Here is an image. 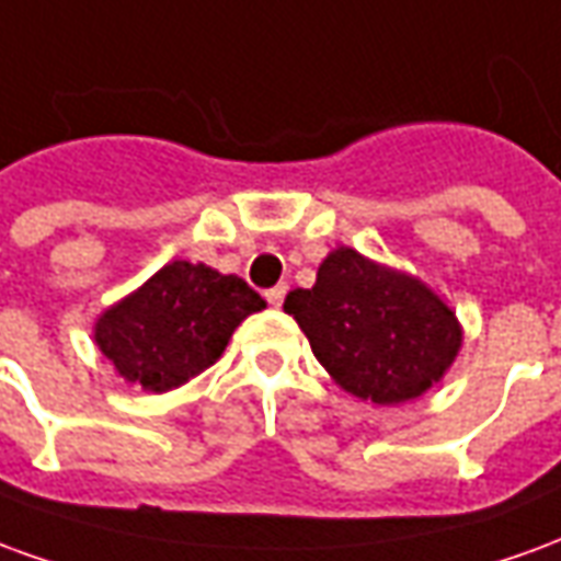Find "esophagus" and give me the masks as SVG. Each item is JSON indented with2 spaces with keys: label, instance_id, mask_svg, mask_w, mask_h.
<instances>
[{
  "label": "esophagus",
  "instance_id": "1",
  "mask_svg": "<svg viewBox=\"0 0 561 561\" xmlns=\"http://www.w3.org/2000/svg\"><path fill=\"white\" fill-rule=\"evenodd\" d=\"M285 285H276V288H270V291H264V297H267L270 306H282V300H285Z\"/></svg>",
  "mask_w": 561,
  "mask_h": 561
}]
</instances>
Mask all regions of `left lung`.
Listing matches in <instances>:
<instances>
[{"instance_id": "8db88e82", "label": "left lung", "mask_w": 561, "mask_h": 561, "mask_svg": "<svg viewBox=\"0 0 561 561\" xmlns=\"http://www.w3.org/2000/svg\"><path fill=\"white\" fill-rule=\"evenodd\" d=\"M318 364L360 400L393 405L421 397L457 357V316L417 279L336 249L312 288L285 297Z\"/></svg>"}]
</instances>
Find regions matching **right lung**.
<instances>
[{
    "instance_id": "right-lung-1",
    "label": "right lung",
    "mask_w": 561,
    "mask_h": 561,
    "mask_svg": "<svg viewBox=\"0 0 561 561\" xmlns=\"http://www.w3.org/2000/svg\"><path fill=\"white\" fill-rule=\"evenodd\" d=\"M264 306L240 276L173 261L99 318L95 342L119 376L164 393L216 364L233 328Z\"/></svg>"
}]
</instances>
